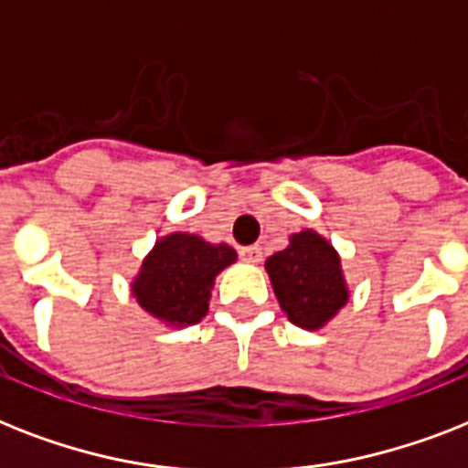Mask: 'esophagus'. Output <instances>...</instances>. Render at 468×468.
<instances>
[{
  "instance_id": "obj_1",
  "label": "esophagus",
  "mask_w": 468,
  "mask_h": 468,
  "mask_svg": "<svg viewBox=\"0 0 468 468\" xmlns=\"http://www.w3.org/2000/svg\"><path fill=\"white\" fill-rule=\"evenodd\" d=\"M241 256H244L246 261H251V263H258V261H261V256H263V249H261L258 244L244 246V249H241Z\"/></svg>"
}]
</instances>
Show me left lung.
<instances>
[{"label":"left lung","instance_id":"1","mask_svg":"<svg viewBox=\"0 0 468 468\" xmlns=\"http://www.w3.org/2000/svg\"><path fill=\"white\" fill-rule=\"evenodd\" d=\"M265 271L287 319L306 331L324 326L347 302L338 253L314 231L294 234L285 251L265 261Z\"/></svg>","mask_w":468,"mask_h":468}]
</instances>
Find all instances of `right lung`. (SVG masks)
I'll use <instances>...</instances> for the list:
<instances>
[{"label": "right lung", "instance_id": "right-lung-1", "mask_svg": "<svg viewBox=\"0 0 468 468\" xmlns=\"http://www.w3.org/2000/svg\"><path fill=\"white\" fill-rule=\"evenodd\" d=\"M237 261L227 244H207L193 234H171L154 246L133 282V294L156 319L190 326L207 314L215 275Z\"/></svg>", "mask_w": 468, "mask_h": 468}]
</instances>
